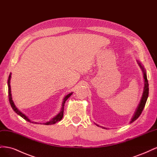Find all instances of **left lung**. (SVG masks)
Here are the masks:
<instances>
[{
  "mask_svg": "<svg viewBox=\"0 0 157 157\" xmlns=\"http://www.w3.org/2000/svg\"><path fill=\"white\" fill-rule=\"evenodd\" d=\"M137 63L139 64L140 68L142 69V71H143L144 73V92H143V95H142V97H141V99L140 100V102L139 103L138 106H137L136 110L134 114V115H133L132 119L130 122V123H132L134 121H135L137 118H138L140 115L141 114L142 111H143L144 109V107L145 105V103H146V101H147V98H148V96H149V83H148V80H147V73H146V71L144 69V67L143 65H141V63L140 62V61H137ZM98 126H99L98 124H96ZM101 128H105L104 127H102V126H99Z\"/></svg>",
  "mask_w": 157,
  "mask_h": 157,
  "instance_id": "left-lung-1",
  "label": "left lung"
}]
</instances>
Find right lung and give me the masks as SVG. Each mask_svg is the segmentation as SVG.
I'll list each match as a JSON object with an SVG mask.
<instances>
[{
	"mask_svg": "<svg viewBox=\"0 0 157 157\" xmlns=\"http://www.w3.org/2000/svg\"><path fill=\"white\" fill-rule=\"evenodd\" d=\"M10 79H11V73L10 75H9V77H8V98H9V101H10V103L11 105V107H12L13 110L15 111L18 115H20V117H21L23 118H24V119L28 122L33 123V124H37V122H33L32 121H31L29 118H28L26 115H25L24 114L22 113L19 109L16 107L15 104H14L13 100H12V94H11V88H10ZM73 92H71L69 94H67V96H66L64 98H63V100L62 102V105H61V111L56 116H55L54 118H52V119L48 121V122H46V123H44V124L46 125H50V124H54L55 123H56L57 122H59L60 121L61 119H62V118L63 117V111H64V105H65V103L66 101V100L72 95Z\"/></svg>",
	"mask_w": 157,
	"mask_h": 157,
	"instance_id": "1",
	"label": "right lung"
}]
</instances>
